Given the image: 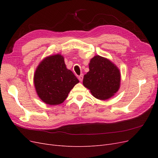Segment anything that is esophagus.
Instances as JSON below:
<instances>
[{
    "label": "esophagus",
    "instance_id": "esophagus-1",
    "mask_svg": "<svg viewBox=\"0 0 158 158\" xmlns=\"http://www.w3.org/2000/svg\"><path fill=\"white\" fill-rule=\"evenodd\" d=\"M83 74H81V75H80L79 76H78V79H79V80L80 81V82H82V80H83Z\"/></svg>",
    "mask_w": 158,
    "mask_h": 158
}]
</instances>
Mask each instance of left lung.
Segmentation results:
<instances>
[{"instance_id":"1","label":"left lung","mask_w":158,"mask_h":158,"mask_svg":"<svg viewBox=\"0 0 158 158\" xmlns=\"http://www.w3.org/2000/svg\"><path fill=\"white\" fill-rule=\"evenodd\" d=\"M89 72L84 76L83 85L93 96L106 100L113 96L120 88L121 73L111 61L99 55L90 60Z\"/></svg>"}]
</instances>
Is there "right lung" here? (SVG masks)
<instances>
[{
    "instance_id": "obj_1",
    "label": "right lung",
    "mask_w": 158,
    "mask_h": 158,
    "mask_svg": "<svg viewBox=\"0 0 158 158\" xmlns=\"http://www.w3.org/2000/svg\"><path fill=\"white\" fill-rule=\"evenodd\" d=\"M33 82L39 98L44 103L54 106L64 102L79 80L66 69L64 57L57 54L41 62L35 70Z\"/></svg>"
}]
</instances>
